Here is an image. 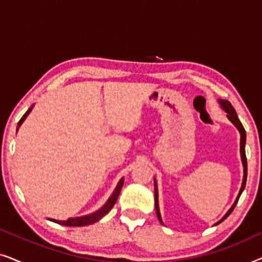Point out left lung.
I'll use <instances>...</instances> for the list:
<instances>
[{"label": "left lung", "instance_id": "obj_1", "mask_svg": "<svg viewBox=\"0 0 262 262\" xmlns=\"http://www.w3.org/2000/svg\"><path fill=\"white\" fill-rule=\"evenodd\" d=\"M220 102H221L222 107H223V108H224L225 112L228 113L229 120H230L231 123L234 124L235 126L238 128L239 134H241V159H242L243 168H245V177H243L242 187H241V189H239L238 196H237V199H236L235 204L231 206V209L228 211V213L225 214V216H224L223 218H222V221L218 222V223H221V222H223V221L225 220V218H227V217L229 216V214H230V213L232 212V210L235 209L236 204H237L238 199H239V195L242 194L243 189H245V187H246V181H247V157H246V149H245V146H246V130H245V127H243V125H242L241 121H239L237 114H236V111H235L234 107L231 106V103L229 102V101H227V100H225V101H222V100H220ZM157 198H159V195H157V185H156V182H155V207H156V213H157V217H159L160 222H161V223H162V220H161V216H160V210H159V200H157ZM218 223H217V224H218Z\"/></svg>", "mask_w": 262, "mask_h": 262}]
</instances>
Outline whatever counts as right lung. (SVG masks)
I'll use <instances>...</instances> for the list:
<instances>
[{
  "label": "right lung",
  "mask_w": 262,
  "mask_h": 262,
  "mask_svg": "<svg viewBox=\"0 0 262 262\" xmlns=\"http://www.w3.org/2000/svg\"><path fill=\"white\" fill-rule=\"evenodd\" d=\"M32 107L31 108L27 110V112L24 114L23 118H21L19 124H17V127L20 126L21 124H23V121L26 119V117L28 116V113L31 112ZM123 185H124V180L121 179L119 184H118L116 191L113 192V194L111 198L108 199V202H107L105 205H103L101 209L96 211V212L92 213V214H88V216H83V217H77V218H69V220L67 221H57V220H52L53 222H56V223L58 224H62V225H66V227H84V225H89V224H93L95 223V222H98L99 220H101V218L107 214L111 211V209L114 206V204L117 203V199L118 196H119V193L121 191V188H123Z\"/></svg>",
  "instance_id": "right-lung-1"
}]
</instances>
